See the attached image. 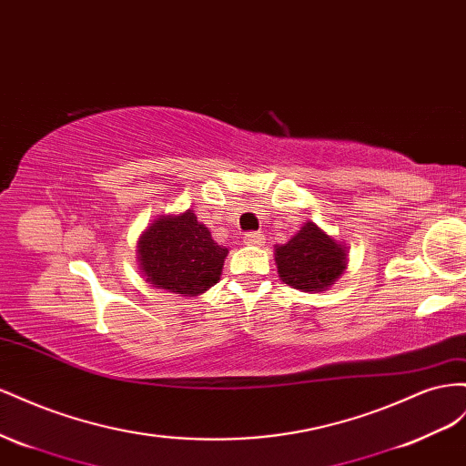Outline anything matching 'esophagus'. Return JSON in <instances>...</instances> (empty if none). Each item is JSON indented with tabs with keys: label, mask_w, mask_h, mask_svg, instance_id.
Wrapping results in <instances>:
<instances>
[{
	"label": "esophagus",
	"mask_w": 466,
	"mask_h": 466,
	"mask_svg": "<svg viewBox=\"0 0 466 466\" xmlns=\"http://www.w3.org/2000/svg\"><path fill=\"white\" fill-rule=\"evenodd\" d=\"M244 242L248 246H261L263 244V234L261 232H246L244 234Z\"/></svg>",
	"instance_id": "esophagus-1"
}]
</instances>
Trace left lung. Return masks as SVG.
Segmentation results:
<instances>
[{
    "mask_svg": "<svg viewBox=\"0 0 466 466\" xmlns=\"http://www.w3.org/2000/svg\"><path fill=\"white\" fill-rule=\"evenodd\" d=\"M275 251L279 277L304 292L326 290L345 269V249L314 222L304 224Z\"/></svg>",
    "mask_w": 466,
    "mask_h": 466,
    "instance_id": "1",
    "label": "left lung"
}]
</instances>
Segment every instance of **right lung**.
Returning a JSON list of instances; mask_svg holds the SVG:
<instances>
[{
  "label": "right lung",
  "mask_w": 466,
  "mask_h": 466,
  "mask_svg": "<svg viewBox=\"0 0 466 466\" xmlns=\"http://www.w3.org/2000/svg\"><path fill=\"white\" fill-rule=\"evenodd\" d=\"M226 254L228 248L212 240L193 210L157 218L138 246L146 281L181 297H197L217 285Z\"/></svg>",
  "instance_id": "1"
}]
</instances>
